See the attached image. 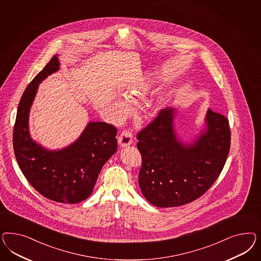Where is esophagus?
Segmentation results:
<instances>
[{"instance_id": "1", "label": "esophagus", "mask_w": 261, "mask_h": 261, "mask_svg": "<svg viewBox=\"0 0 261 261\" xmlns=\"http://www.w3.org/2000/svg\"><path fill=\"white\" fill-rule=\"evenodd\" d=\"M119 145L120 147H126L130 144H132L133 142V136L129 131H123L118 139Z\"/></svg>"}]
</instances>
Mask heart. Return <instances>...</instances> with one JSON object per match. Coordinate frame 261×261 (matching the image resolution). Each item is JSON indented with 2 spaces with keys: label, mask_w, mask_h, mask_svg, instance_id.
Returning <instances> with one entry per match:
<instances>
[{
  "label": "heart",
  "mask_w": 261,
  "mask_h": 261,
  "mask_svg": "<svg viewBox=\"0 0 261 261\" xmlns=\"http://www.w3.org/2000/svg\"><path fill=\"white\" fill-rule=\"evenodd\" d=\"M146 91H147L146 85L142 83L141 85H139V86L135 87L134 89H132L130 95H128L127 97H128L129 101L134 102L135 97H137V96H142V95H144V94L146 93ZM114 106H115L116 112H117V114L119 115V117H123L124 115H126L127 113H128V111H129V105H128L126 101H125L124 99H122V98L118 99V100L116 101V103L114 104Z\"/></svg>",
  "instance_id": "b5f03b06"
}]
</instances>
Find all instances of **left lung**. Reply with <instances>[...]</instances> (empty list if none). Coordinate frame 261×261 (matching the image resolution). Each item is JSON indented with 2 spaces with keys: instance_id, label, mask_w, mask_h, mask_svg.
I'll return each mask as SVG.
<instances>
[{
  "instance_id": "obj_1",
  "label": "left lung",
  "mask_w": 261,
  "mask_h": 261,
  "mask_svg": "<svg viewBox=\"0 0 261 261\" xmlns=\"http://www.w3.org/2000/svg\"><path fill=\"white\" fill-rule=\"evenodd\" d=\"M177 114L166 107L137 136L142 157L139 186L159 207L186 205L202 196L229 155V120L223 115L207 109L199 133L187 141L176 128Z\"/></svg>"
}]
</instances>
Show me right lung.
I'll return each instance as SVG.
<instances>
[{"label":"right lung","mask_w":261,"mask_h":261,"mask_svg":"<svg viewBox=\"0 0 261 261\" xmlns=\"http://www.w3.org/2000/svg\"><path fill=\"white\" fill-rule=\"evenodd\" d=\"M59 67L55 56L25 89L17 110L13 148L20 169L40 194L58 203L76 204L92 194L102 166L116 153L117 129L103 121H89L74 142L56 150L32 139V103L40 83Z\"/></svg>","instance_id":"obj_1"}]
</instances>
